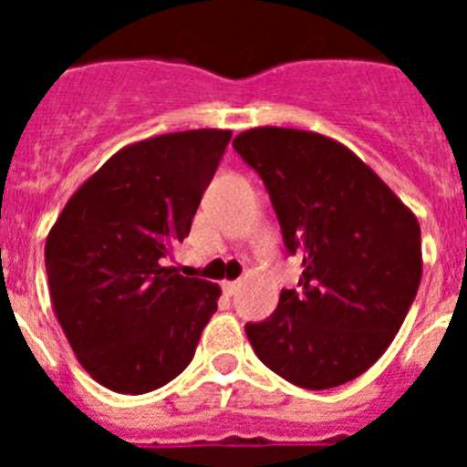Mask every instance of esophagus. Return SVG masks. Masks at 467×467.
Masks as SVG:
<instances>
[{
    "label": "esophagus",
    "mask_w": 467,
    "mask_h": 467,
    "mask_svg": "<svg viewBox=\"0 0 467 467\" xmlns=\"http://www.w3.org/2000/svg\"><path fill=\"white\" fill-rule=\"evenodd\" d=\"M222 290H224V295H236L238 290H241V280H224L222 283Z\"/></svg>",
    "instance_id": "1"
}]
</instances>
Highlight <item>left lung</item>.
Segmentation results:
<instances>
[{"instance_id":"obj_1","label":"left lung","mask_w":467,"mask_h":467,"mask_svg":"<svg viewBox=\"0 0 467 467\" xmlns=\"http://www.w3.org/2000/svg\"><path fill=\"white\" fill-rule=\"evenodd\" d=\"M234 150L266 184L285 247L301 254L299 290L245 334L264 365L308 390L341 386L386 353L423 274L416 214L348 147L262 126Z\"/></svg>"}]
</instances>
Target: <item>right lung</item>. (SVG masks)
Masks as SVG:
<instances>
[{"label":"right lung","instance_id":"add662e5","mask_svg":"<svg viewBox=\"0 0 467 467\" xmlns=\"http://www.w3.org/2000/svg\"><path fill=\"white\" fill-rule=\"evenodd\" d=\"M231 130L198 128L126 144L81 184L47 238L51 304L74 356L114 393L184 372L220 285L168 266L189 236Z\"/></svg>","mask_w":467,"mask_h":467}]
</instances>
